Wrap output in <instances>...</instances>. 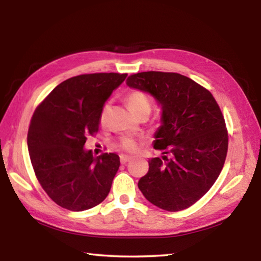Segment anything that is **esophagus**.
<instances>
[{"mask_svg":"<svg viewBox=\"0 0 261 261\" xmlns=\"http://www.w3.org/2000/svg\"><path fill=\"white\" fill-rule=\"evenodd\" d=\"M131 156H127V155H121L120 156V160H121V163L122 165H125L126 162H129L131 160Z\"/></svg>","mask_w":261,"mask_h":261,"instance_id":"34e87169","label":"esophagus"}]
</instances>
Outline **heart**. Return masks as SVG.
Segmentation results:
<instances>
[{
  "label": "heart",
  "mask_w": 261,
  "mask_h": 261,
  "mask_svg": "<svg viewBox=\"0 0 261 261\" xmlns=\"http://www.w3.org/2000/svg\"><path fill=\"white\" fill-rule=\"evenodd\" d=\"M126 103L131 109V112L138 115L143 112H149L151 110V101H149L148 96L141 91H131L126 94ZM106 108L103 107L102 113H101V118H103ZM120 147L124 149L126 152H134L137 148V143L136 140L129 137H125V138H122L120 140Z\"/></svg>",
  "instance_id": "heart-1"
}]
</instances>
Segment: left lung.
Masks as SVG:
<instances>
[{
	"instance_id": "obj_1",
	"label": "left lung",
	"mask_w": 261,
	"mask_h": 261,
	"mask_svg": "<svg viewBox=\"0 0 261 261\" xmlns=\"http://www.w3.org/2000/svg\"><path fill=\"white\" fill-rule=\"evenodd\" d=\"M126 85L147 92L162 109L153 145L163 155L148 161L138 188L159 208H188L212 188L226 161L228 132L219 105L205 87L175 72L135 73Z\"/></svg>"
}]
</instances>
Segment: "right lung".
Segmentation results:
<instances>
[{"instance_id": "right-lung-1", "label": "right lung", "mask_w": 261, "mask_h": 261, "mask_svg": "<svg viewBox=\"0 0 261 261\" xmlns=\"http://www.w3.org/2000/svg\"><path fill=\"white\" fill-rule=\"evenodd\" d=\"M126 73H90L69 78L38 106L30 123L28 147L35 176L57 205L90 210L108 196L120 156H93L84 145L99 130L103 105Z\"/></svg>"}]
</instances>
